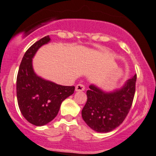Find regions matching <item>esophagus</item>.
Masks as SVG:
<instances>
[{
    "label": "esophagus",
    "mask_w": 156,
    "mask_h": 156,
    "mask_svg": "<svg viewBox=\"0 0 156 156\" xmlns=\"http://www.w3.org/2000/svg\"><path fill=\"white\" fill-rule=\"evenodd\" d=\"M85 88V85H82V84H78L76 86V91H83Z\"/></svg>",
    "instance_id": "esophagus-1"
}]
</instances>
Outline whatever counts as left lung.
<instances>
[{"instance_id": "8db88e82", "label": "left lung", "mask_w": 156, "mask_h": 156, "mask_svg": "<svg viewBox=\"0 0 156 156\" xmlns=\"http://www.w3.org/2000/svg\"><path fill=\"white\" fill-rule=\"evenodd\" d=\"M136 81L135 74L122 89L112 93H104L96 86H90L87 102L82 110L84 121L97 132H109L118 127L132 106Z\"/></svg>"}]
</instances>
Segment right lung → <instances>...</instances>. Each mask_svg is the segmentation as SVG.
<instances>
[{
  "instance_id": "add662e5",
  "label": "right lung",
  "mask_w": 156,
  "mask_h": 156,
  "mask_svg": "<svg viewBox=\"0 0 156 156\" xmlns=\"http://www.w3.org/2000/svg\"><path fill=\"white\" fill-rule=\"evenodd\" d=\"M49 36L29 47L20 63L16 76V97L23 117L34 126L46 125L54 119L60 105L74 92V86H63L46 81L34 73L32 58L42 45L48 43Z\"/></svg>"
}]
</instances>
